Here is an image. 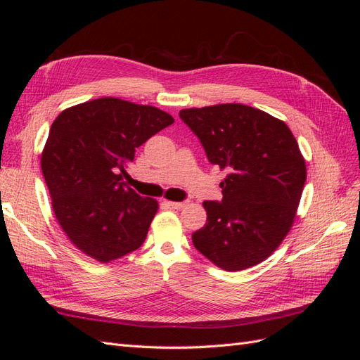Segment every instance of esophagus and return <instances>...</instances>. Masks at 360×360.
<instances>
[{
  "instance_id": "esophagus-1",
  "label": "esophagus",
  "mask_w": 360,
  "mask_h": 360,
  "mask_svg": "<svg viewBox=\"0 0 360 360\" xmlns=\"http://www.w3.org/2000/svg\"><path fill=\"white\" fill-rule=\"evenodd\" d=\"M167 204L171 207V209H177V210H180V209H183V207L186 205L188 202H186V201H167Z\"/></svg>"
}]
</instances>
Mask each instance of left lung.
Segmentation results:
<instances>
[{"instance_id":"8db88e82","label":"left lung","mask_w":360,"mask_h":360,"mask_svg":"<svg viewBox=\"0 0 360 360\" xmlns=\"http://www.w3.org/2000/svg\"><path fill=\"white\" fill-rule=\"evenodd\" d=\"M207 159L226 169L222 201H204L207 224L192 243L228 271L264 261L284 240L307 181V167L288 126L240 103L179 112Z\"/></svg>"}]
</instances>
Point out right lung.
<instances>
[{"label":"right lung","mask_w":360,"mask_h":360,"mask_svg":"<svg viewBox=\"0 0 360 360\" xmlns=\"http://www.w3.org/2000/svg\"><path fill=\"white\" fill-rule=\"evenodd\" d=\"M172 123L155 106L115 97L72 106L52 123L41 172L58 224L84 254L108 263L144 243L158 202L126 186L124 168Z\"/></svg>","instance_id":"right-lung-1"}]
</instances>
